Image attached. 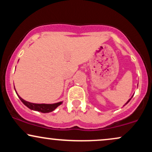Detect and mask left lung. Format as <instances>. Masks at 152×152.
I'll return each instance as SVG.
<instances>
[{"label": "left lung", "mask_w": 152, "mask_h": 152, "mask_svg": "<svg viewBox=\"0 0 152 152\" xmlns=\"http://www.w3.org/2000/svg\"><path fill=\"white\" fill-rule=\"evenodd\" d=\"M132 97H133V96H132ZM132 98H131V99H132ZM131 99H129V101H128V102H127L126 103V104H128V103H129V101L131 100ZM126 104H125V105H126Z\"/></svg>", "instance_id": "obj_1"}]
</instances>
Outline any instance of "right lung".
I'll return each mask as SVG.
<instances>
[{"mask_svg":"<svg viewBox=\"0 0 152 152\" xmlns=\"http://www.w3.org/2000/svg\"><path fill=\"white\" fill-rule=\"evenodd\" d=\"M17 95H18V94H17ZM18 97L19 99H20V100L23 103L24 105H26L28 108H29L30 109L34 110V111H40V112L41 113H48V112H50V111H53V110H55L58 106H60L61 104H62V102L56 103V104H34V103H30L28 102H26V101L23 100V99L21 97L19 96Z\"/></svg>","mask_w":152,"mask_h":152,"instance_id":"1","label":"right lung"}]
</instances>
